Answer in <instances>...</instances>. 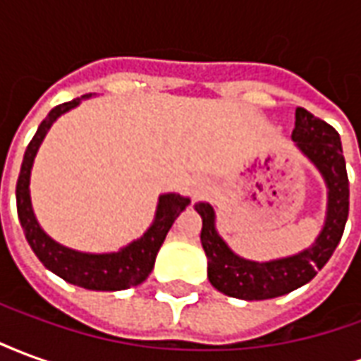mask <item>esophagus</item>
<instances>
[{
  "mask_svg": "<svg viewBox=\"0 0 361 361\" xmlns=\"http://www.w3.org/2000/svg\"><path fill=\"white\" fill-rule=\"evenodd\" d=\"M209 189V185H207V181L204 180H197L195 181V188H193V197H201Z\"/></svg>",
  "mask_w": 361,
  "mask_h": 361,
  "instance_id": "34e87169",
  "label": "esophagus"
}]
</instances>
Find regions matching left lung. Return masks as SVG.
Masks as SVG:
<instances>
[{"label": "left lung", "instance_id": "obj_1", "mask_svg": "<svg viewBox=\"0 0 361 361\" xmlns=\"http://www.w3.org/2000/svg\"><path fill=\"white\" fill-rule=\"evenodd\" d=\"M292 139L305 157L317 166L329 188V209L323 232L310 250L271 263L238 257L214 230V211L209 203H197L203 219L201 243L209 259V280L219 292L240 300L279 298L307 284L336 250L348 220L350 188L341 137L333 126L315 118L305 108H295Z\"/></svg>", "mask_w": 361, "mask_h": 361}]
</instances>
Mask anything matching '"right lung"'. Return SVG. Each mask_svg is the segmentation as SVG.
Returning <instances> with one entry per match:
<instances>
[{"instance_id":"add662e5","label":"right lung","mask_w":361,"mask_h":361,"mask_svg":"<svg viewBox=\"0 0 361 361\" xmlns=\"http://www.w3.org/2000/svg\"><path fill=\"white\" fill-rule=\"evenodd\" d=\"M87 96L89 94H85L82 98H87ZM79 102H81V98H75L71 102L56 106L40 123L32 141L28 142L23 164H20L19 180H17V214H19L20 226L25 230L28 245L32 247L36 257L42 261L46 269H50L51 272H56L58 276L71 282L75 286L89 288V290H108V292L126 290V288L137 286L142 280H147L154 267V259H157V253L164 242L168 230L172 228L178 214L188 207L189 199L176 195V193L160 197L157 219L152 222V226L137 242L129 243L118 253H104V255L79 253V251L59 245L50 235L44 234V230L36 222L32 204H30V193H28L30 168H32L36 150L40 147L51 123L61 114L75 108Z\"/></svg>"}]
</instances>
